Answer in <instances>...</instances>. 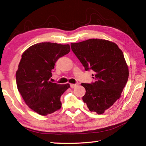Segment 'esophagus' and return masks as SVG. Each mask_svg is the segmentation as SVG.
<instances>
[{
    "instance_id": "esophagus-1",
    "label": "esophagus",
    "mask_w": 146,
    "mask_h": 146,
    "mask_svg": "<svg viewBox=\"0 0 146 146\" xmlns=\"http://www.w3.org/2000/svg\"><path fill=\"white\" fill-rule=\"evenodd\" d=\"M78 86V84H70V87L71 88H75L76 86Z\"/></svg>"
}]
</instances>
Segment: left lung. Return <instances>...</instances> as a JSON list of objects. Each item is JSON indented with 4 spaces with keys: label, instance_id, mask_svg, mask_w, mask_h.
I'll return each mask as SVG.
<instances>
[{
    "label": "left lung",
    "instance_id": "obj_1",
    "mask_svg": "<svg viewBox=\"0 0 146 146\" xmlns=\"http://www.w3.org/2000/svg\"><path fill=\"white\" fill-rule=\"evenodd\" d=\"M73 52L85 68L93 70L94 82L82 83L84 102L91 111L102 114L120 97L129 71L122 50L114 42L93 38L71 43Z\"/></svg>",
    "mask_w": 146,
    "mask_h": 146
}]
</instances>
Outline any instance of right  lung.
Wrapping results in <instances>:
<instances>
[{
  "mask_svg": "<svg viewBox=\"0 0 146 146\" xmlns=\"http://www.w3.org/2000/svg\"><path fill=\"white\" fill-rule=\"evenodd\" d=\"M69 44L42 42L31 46L22 55L16 82L27 105L40 115L51 114L61 108L60 97L70 87L49 81L59 58L70 53Z\"/></svg>",
  "mask_w": 146,
  "mask_h": 146,
  "instance_id": "right-lung-1",
  "label": "right lung"
}]
</instances>
